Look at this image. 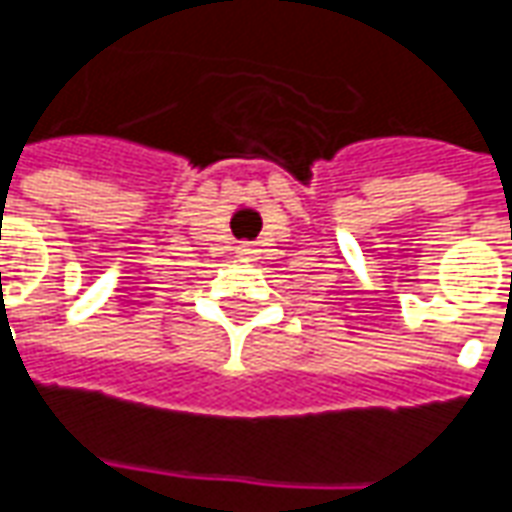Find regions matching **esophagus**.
Listing matches in <instances>:
<instances>
[{
  "instance_id": "1",
  "label": "esophagus",
  "mask_w": 512,
  "mask_h": 512,
  "mask_svg": "<svg viewBox=\"0 0 512 512\" xmlns=\"http://www.w3.org/2000/svg\"><path fill=\"white\" fill-rule=\"evenodd\" d=\"M236 250H239V256H253V253H256V245H253V242H242Z\"/></svg>"
}]
</instances>
